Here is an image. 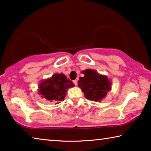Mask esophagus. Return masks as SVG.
I'll return each mask as SVG.
<instances>
[{
    "label": "esophagus",
    "instance_id": "34e87169",
    "mask_svg": "<svg viewBox=\"0 0 151 151\" xmlns=\"http://www.w3.org/2000/svg\"><path fill=\"white\" fill-rule=\"evenodd\" d=\"M73 83H74V84H75V85L76 86L77 85V84H78V82H77V80H75V81H73Z\"/></svg>",
    "mask_w": 151,
    "mask_h": 151
}]
</instances>
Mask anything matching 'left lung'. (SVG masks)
Returning a JSON list of instances; mask_svg holds the SVG:
<instances>
[{"instance_id": "1", "label": "left lung", "mask_w": 151, "mask_h": 151, "mask_svg": "<svg viewBox=\"0 0 151 151\" xmlns=\"http://www.w3.org/2000/svg\"><path fill=\"white\" fill-rule=\"evenodd\" d=\"M82 73L84 76L79 78L78 86L81 88L86 99L101 102L111 90L112 83L110 79L93 69L84 70Z\"/></svg>"}]
</instances>
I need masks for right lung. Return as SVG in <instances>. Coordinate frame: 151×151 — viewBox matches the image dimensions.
<instances>
[{"mask_svg": "<svg viewBox=\"0 0 151 151\" xmlns=\"http://www.w3.org/2000/svg\"><path fill=\"white\" fill-rule=\"evenodd\" d=\"M74 86V83L64 74H54L50 78L40 81L38 93L42 98L58 104L65 99L68 89Z\"/></svg>", "mask_w": 151, "mask_h": 151, "instance_id": "1", "label": "right lung"}]
</instances>
